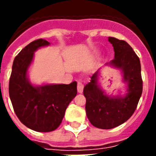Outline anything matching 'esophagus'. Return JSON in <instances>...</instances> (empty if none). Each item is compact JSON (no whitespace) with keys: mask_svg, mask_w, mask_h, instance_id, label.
Listing matches in <instances>:
<instances>
[{"mask_svg":"<svg viewBox=\"0 0 156 156\" xmlns=\"http://www.w3.org/2000/svg\"><path fill=\"white\" fill-rule=\"evenodd\" d=\"M78 91L79 93H82L83 91V87H84V86H83V84L81 82H78Z\"/></svg>","mask_w":156,"mask_h":156,"instance_id":"esophagus-1","label":"esophagus"}]
</instances>
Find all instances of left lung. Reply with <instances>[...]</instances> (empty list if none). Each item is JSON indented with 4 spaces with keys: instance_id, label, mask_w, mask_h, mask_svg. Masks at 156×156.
Here are the masks:
<instances>
[{
    "instance_id": "8db88e82",
    "label": "left lung",
    "mask_w": 156,
    "mask_h": 156,
    "mask_svg": "<svg viewBox=\"0 0 156 156\" xmlns=\"http://www.w3.org/2000/svg\"><path fill=\"white\" fill-rule=\"evenodd\" d=\"M113 46L115 57L109 63L121 69L123 80L127 83V93L124 96H108L98 84L99 70L90 78V82L84 87L86 112L91 125L99 129H109L120 126L130 118L138 106L143 93V79L138 56L128 43L108 37Z\"/></svg>"
}]
</instances>
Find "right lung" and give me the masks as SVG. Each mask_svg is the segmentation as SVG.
Returning a JSON list of instances; mask_svg holds the SVG:
<instances>
[{
  "instance_id": "add662e5",
  "label": "right lung",
  "mask_w": 156,
  "mask_h": 156,
  "mask_svg": "<svg viewBox=\"0 0 156 156\" xmlns=\"http://www.w3.org/2000/svg\"><path fill=\"white\" fill-rule=\"evenodd\" d=\"M49 45L39 39L27 45L13 60L9 94L14 112L23 125L37 132L58 128L69 103L77 95V83L35 87L29 82L27 69L34 52Z\"/></svg>"
}]
</instances>
